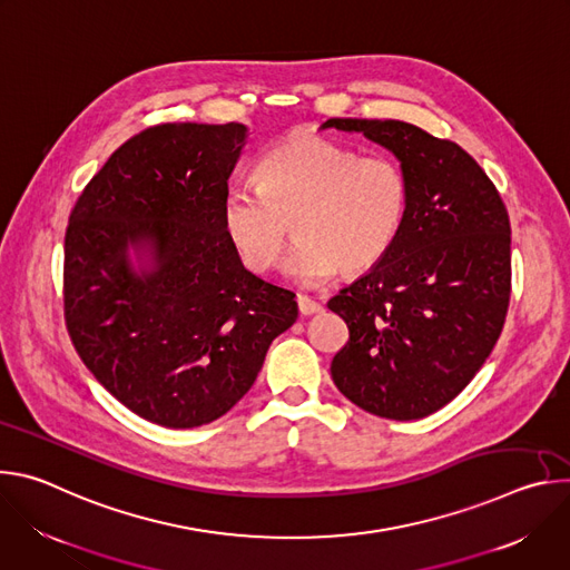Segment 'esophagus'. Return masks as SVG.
Here are the masks:
<instances>
[{
	"instance_id": "esophagus-1",
	"label": "esophagus",
	"mask_w": 570,
	"mask_h": 570,
	"mask_svg": "<svg viewBox=\"0 0 570 570\" xmlns=\"http://www.w3.org/2000/svg\"><path fill=\"white\" fill-rule=\"evenodd\" d=\"M295 299H297V308H299L302 315H313V313L322 311V304L311 299V297H306V295H297Z\"/></svg>"
}]
</instances>
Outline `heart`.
Wrapping results in <instances>:
<instances>
[{"label": "heart", "mask_w": 570, "mask_h": 570, "mask_svg": "<svg viewBox=\"0 0 570 570\" xmlns=\"http://www.w3.org/2000/svg\"><path fill=\"white\" fill-rule=\"evenodd\" d=\"M257 178L259 187L225 191V234L246 268L264 275L277 266L295 220L299 240L284 271L306 286L379 264L409 212V178L392 157H358L317 135L268 150Z\"/></svg>", "instance_id": "obj_1"}]
</instances>
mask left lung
Here are the masks:
<instances>
[{
    "mask_svg": "<svg viewBox=\"0 0 570 570\" xmlns=\"http://www.w3.org/2000/svg\"><path fill=\"white\" fill-rule=\"evenodd\" d=\"M361 132L409 178V212L387 255L330 299L350 327L336 387L358 409L422 420L455 399L492 354L510 304V216L458 144L396 119H327Z\"/></svg>",
    "mask_w": 570,
    "mask_h": 570,
    "instance_id": "obj_1",
    "label": "left lung"
}]
</instances>
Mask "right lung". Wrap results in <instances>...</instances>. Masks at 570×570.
<instances>
[{
    "label": "right lung",
    "instance_id": "add662e5",
    "mask_svg": "<svg viewBox=\"0 0 570 570\" xmlns=\"http://www.w3.org/2000/svg\"><path fill=\"white\" fill-rule=\"evenodd\" d=\"M243 124H161L121 144L65 234V320L97 381L135 415L194 429L246 394L295 293L240 264L220 205Z\"/></svg>",
    "mask_w": 570,
    "mask_h": 570
}]
</instances>
